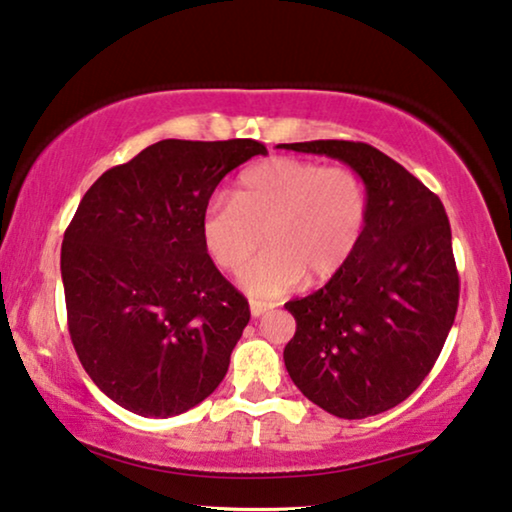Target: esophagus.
Wrapping results in <instances>:
<instances>
[{"instance_id": "1", "label": "esophagus", "mask_w": 512, "mask_h": 512, "mask_svg": "<svg viewBox=\"0 0 512 512\" xmlns=\"http://www.w3.org/2000/svg\"><path fill=\"white\" fill-rule=\"evenodd\" d=\"M271 304H262V301H253V304H250V315H253V318H259V315H264L266 311H271Z\"/></svg>"}]
</instances>
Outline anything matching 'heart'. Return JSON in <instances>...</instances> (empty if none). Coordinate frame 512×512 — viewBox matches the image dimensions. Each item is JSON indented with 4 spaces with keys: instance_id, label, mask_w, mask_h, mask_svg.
<instances>
[{
    "instance_id": "obj_1",
    "label": "heart",
    "mask_w": 512,
    "mask_h": 512,
    "mask_svg": "<svg viewBox=\"0 0 512 512\" xmlns=\"http://www.w3.org/2000/svg\"><path fill=\"white\" fill-rule=\"evenodd\" d=\"M369 192L359 174L297 157L257 162L236 178L232 201L201 211V246L222 271L239 273L259 243L269 248L243 271L253 299L290 292L306 276L327 280L345 269L364 239Z\"/></svg>"
}]
</instances>
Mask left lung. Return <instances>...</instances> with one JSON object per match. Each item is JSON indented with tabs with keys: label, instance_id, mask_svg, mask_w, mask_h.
Masks as SVG:
<instances>
[{
	"label": "left lung",
	"instance_id": "left-lung-1",
	"mask_svg": "<svg viewBox=\"0 0 512 512\" xmlns=\"http://www.w3.org/2000/svg\"><path fill=\"white\" fill-rule=\"evenodd\" d=\"M348 164L369 192L364 239L343 271L304 299L283 359L315 406L345 420L408 399L441 355L455 322L459 276L441 199L369 143H280Z\"/></svg>",
	"mask_w": 512,
	"mask_h": 512
}]
</instances>
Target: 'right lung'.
Listing matches in <instances>:
<instances>
[{
  "label": "right lung",
  "mask_w": 512,
  "mask_h": 512,
  "mask_svg": "<svg viewBox=\"0 0 512 512\" xmlns=\"http://www.w3.org/2000/svg\"><path fill=\"white\" fill-rule=\"evenodd\" d=\"M266 155L253 139H164L95 181L62 241L69 334L118 406L171 417L222 383L250 320L201 246V211L229 171Z\"/></svg>",
  "instance_id": "1"
}]
</instances>
